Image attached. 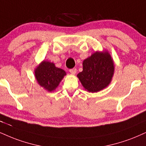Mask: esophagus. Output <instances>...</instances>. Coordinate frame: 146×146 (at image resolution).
I'll use <instances>...</instances> for the list:
<instances>
[{"mask_svg": "<svg viewBox=\"0 0 146 146\" xmlns=\"http://www.w3.org/2000/svg\"><path fill=\"white\" fill-rule=\"evenodd\" d=\"M70 72L72 74H75L76 73V68H72V69L70 70Z\"/></svg>", "mask_w": 146, "mask_h": 146, "instance_id": "1", "label": "esophagus"}]
</instances>
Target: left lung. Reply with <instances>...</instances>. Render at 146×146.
Instances as JSON below:
<instances>
[{"label":"left lung","mask_w":146,"mask_h":146,"mask_svg":"<svg viewBox=\"0 0 146 146\" xmlns=\"http://www.w3.org/2000/svg\"><path fill=\"white\" fill-rule=\"evenodd\" d=\"M83 70L77 76L84 89L91 93L98 92L110 84L114 66L108 52L93 53L83 62Z\"/></svg>","instance_id":"obj_1"}]
</instances>
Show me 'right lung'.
<instances>
[{
    "instance_id": "right-lung-1",
    "label": "right lung",
    "mask_w": 146,
    "mask_h": 146,
    "mask_svg": "<svg viewBox=\"0 0 146 146\" xmlns=\"http://www.w3.org/2000/svg\"><path fill=\"white\" fill-rule=\"evenodd\" d=\"M64 70L55 67L53 63L42 62L35 70V76L41 87L52 91L55 89L66 75Z\"/></svg>"
}]
</instances>
